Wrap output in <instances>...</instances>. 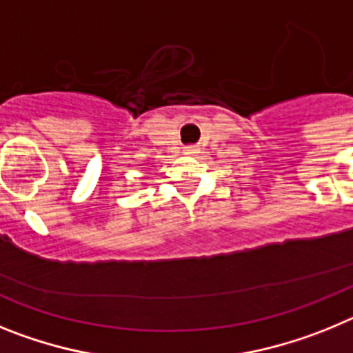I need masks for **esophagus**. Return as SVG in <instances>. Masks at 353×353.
I'll list each match as a JSON object with an SVG mask.
<instances>
[{
    "mask_svg": "<svg viewBox=\"0 0 353 353\" xmlns=\"http://www.w3.org/2000/svg\"><path fill=\"white\" fill-rule=\"evenodd\" d=\"M198 152H199L198 146H185V148H183V154L185 155H194L198 154Z\"/></svg>",
    "mask_w": 353,
    "mask_h": 353,
    "instance_id": "34e87169",
    "label": "esophagus"
}]
</instances>
